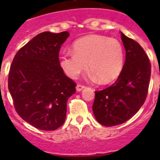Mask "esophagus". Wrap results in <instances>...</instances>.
<instances>
[{
  "instance_id": "obj_1",
  "label": "esophagus",
  "mask_w": 160,
  "mask_h": 160,
  "mask_svg": "<svg viewBox=\"0 0 160 160\" xmlns=\"http://www.w3.org/2000/svg\"><path fill=\"white\" fill-rule=\"evenodd\" d=\"M85 86L84 85H81V84H78L77 87H76V90H77V91H81V90H82L83 89L85 88Z\"/></svg>"
}]
</instances>
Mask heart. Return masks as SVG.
<instances>
[{
    "instance_id": "obj_1",
    "label": "heart",
    "mask_w": 160,
    "mask_h": 160,
    "mask_svg": "<svg viewBox=\"0 0 160 160\" xmlns=\"http://www.w3.org/2000/svg\"><path fill=\"white\" fill-rule=\"evenodd\" d=\"M73 53H65L59 58V64L68 77L76 78L87 70L100 83L113 82L120 75L124 64L122 45L115 38L102 35H88L75 41Z\"/></svg>"
}]
</instances>
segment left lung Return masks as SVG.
I'll use <instances>...</instances> for the list:
<instances>
[{
	"label": "left lung",
	"instance_id": "left-lung-1",
	"mask_svg": "<svg viewBox=\"0 0 160 160\" xmlns=\"http://www.w3.org/2000/svg\"><path fill=\"white\" fill-rule=\"evenodd\" d=\"M126 61L115 82L95 91L93 112L100 124L112 127L127 122L146 100L151 78V62L144 49L121 32Z\"/></svg>",
	"mask_w": 160,
	"mask_h": 160
}]
</instances>
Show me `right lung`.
Masks as SVG:
<instances>
[{
    "label": "right lung",
    "instance_id": "add662e5",
    "mask_svg": "<svg viewBox=\"0 0 160 160\" xmlns=\"http://www.w3.org/2000/svg\"><path fill=\"white\" fill-rule=\"evenodd\" d=\"M69 32H41L18 50L8 73V87L17 113L42 131H54L66 119L67 101L76 83L59 64L61 46Z\"/></svg>",
    "mask_w": 160,
    "mask_h": 160
}]
</instances>
